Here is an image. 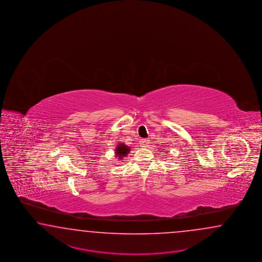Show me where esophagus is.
<instances>
[{
    "instance_id": "obj_1",
    "label": "esophagus",
    "mask_w": 262,
    "mask_h": 262,
    "mask_svg": "<svg viewBox=\"0 0 262 262\" xmlns=\"http://www.w3.org/2000/svg\"><path fill=\"white\" fill-rule=\"evenodd\" d=\"M141 146L143 148H148L149 146V139H142Z\"/></svg>"
}]
</instances>
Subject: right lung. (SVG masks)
<instances>
[{"label":"right lung","instance_id":"right-lung-1","mask_svg":"<svg viewBox=\"0 0 262 262\" xmlns=\"http://www.w3.org/2000/svg\"><path fill=\"white\" fill-rule=\"evenodd\" d=\"M129 150H130V147L126 146L123 143H120L119 145H117L116 149H115V156L118 157V159L121 160L122 158H124V157H126L127 156Z\"/></svg>","mask_w":262,"mask_h":262}]
</instances>
